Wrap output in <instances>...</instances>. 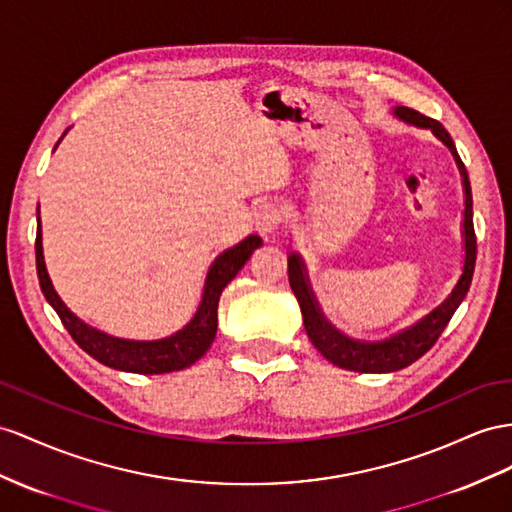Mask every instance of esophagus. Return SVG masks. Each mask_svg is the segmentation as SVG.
Returning a JSON list of instances; mask_svg holds the SVG:
<instances>
[{
  "instance_id": "esophagus-1",
  "label": "esophagus",
  "mask_w": 512,
  "mask_h": 512,
  "mask_svg": "<svg viewBox=\"0 0 512 512\" xmlns=\"http://www.w3.org/2000/svg\"><path fill=\"white\" fill-rule=\"evenodd\" d=\"M255 225L261 229V231H266V233H272L274 229H277L281 222H283V216H285V209H283V205H279V203H274V201H264V203H259L257 207H255Z\"/></svg>"
}]
</instances>
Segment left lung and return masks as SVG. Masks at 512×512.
I'll return each instance as SVG.
<instances>
[{"label":"left lung","instance_id":"left-lung-1","mask_svg":"<svg viewBox=\"0 0 512 512\" xmlns=\"http://www.w3.org/2000/svg\"><path fill=\"white\" fill-rule=\"evenodd\" d=\"M400 121L430 129L445 147H448L454 155L456 166L461 170L463 177V190H465V212H463V238H465V264L461 279L456 281L454 290L450 296L443 300L439 307L432 309L428 316H424L419 322H415L409 329H404L396 335H391L383 342H361V339H352L344 333H339L335 326L324 318V313L318 305L316 296L311 292V285L307 279V268L303 264V257L298 253H290L287 257V277H290L292 292L298 298L300 311H303L305 331L311 339V344L318 348L324 359H329L337 368H344L350 372H365V374H385V372H398L406 365H411L422 355L435 346L439 335L443 333L445 326L452 320L454 311L463 303V298L469 292L471 277H474L476 266V233H474V203H471V186L467 177V168L461 162V157L456 153L454 140L450 138L445 127L428 116L419 114L417 110L398 106L393 110Z\"/></svg>","mask_w":512,"mask_h":512}]
</instances>
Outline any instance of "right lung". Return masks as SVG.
<instances>
[{
	"label": "right lung",
	"instance_id": "right-lung-1",
	"mask_svg": "<svg viewBox=\"0 0 512 512\" xmlns=\"http://www.w3.org/2000/svg\"><path fill=\"white\" fill-rule=\"evenodd\" d=\"M64 134H67V131H64ZM259 246V235H248L240 244H235L227 248L225 253H220L207 272L203 298L192 320L177 333L164 339H153V342H134V339H121L97 331L84 320L77 318L75 313L62 303V298L56 294L45 268L41 218H38L36 227V272L47 303L56 309L64 329H67L69 335L75 339V344L84 352H88L90 357L103 365H108V368L123 372L168 374L190 368V365L194 361H199L209 350V346H212L218 331L220 294L235 279V274L244 268L246 261L251 259L253 251Z\"/></svg>",
	"mask_w": 512,
	"mask_h": 512
}]
</instances>
